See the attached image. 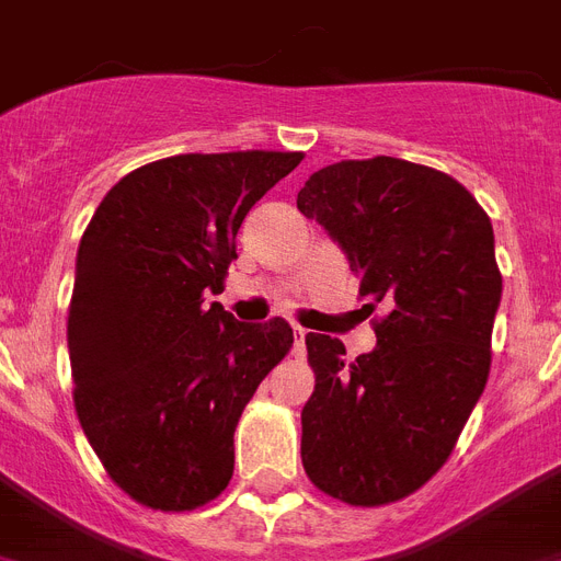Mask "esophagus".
<instances>
[{"instance_id":"esophagus-1","label":"esophagus","mask_w":561,"mask_h":561,"mask_svg":"<svg viewBox=\"0 0 561 561\" xmlns=\"http://www.w3.org/2000/svg\"><path fill=\"white\" fill-rule=\"evenodd\" d=\"M305 334H308V331H305L302 325H294V354L296 357H305Z\"/></svg>"}]
</instances>
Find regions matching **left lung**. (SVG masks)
Instances as JSON below:
<instances>
[{"label": "left lung", "mask_w": 561, "mask_h": 561, "mask_svg": "<svg viewBox=\"0 0 561 561\" xmlns=\"http://www.w3.org/2000/svg\"><path fill=\"white\" fill-rule=\"evenodd\" d=\"M296 207L343 248L359 296L389 308L375 352L308 334L317 386L302 409V467L354 507L407 499L453 455L490 375L502 273L493 225L446 172L368 158L313 172Z\"/></svg>", "instance_id": "1"}]
</instances>
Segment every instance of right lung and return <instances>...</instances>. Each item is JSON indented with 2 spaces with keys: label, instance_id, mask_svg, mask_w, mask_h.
<instances>
[{
  "label": "right lung",
  "instance_id": "add662e5",
  "mask_svg": "<svg viewBox=\"0 0 561 561\" xmlns=\"http://www.w3.org/2000/svg\"><path fill=\"white\" fill-rule=\"evenodd\" d=\"M302 152L172 154L123 175L77 250L68 305L75 409L108 478L144 507L184 513L233 478L241 412L294 331L236 322L221 294L250 207Z\"/></svg>",
  "mask_w": 561,
  "mask_h": 561
}]
</instances>
